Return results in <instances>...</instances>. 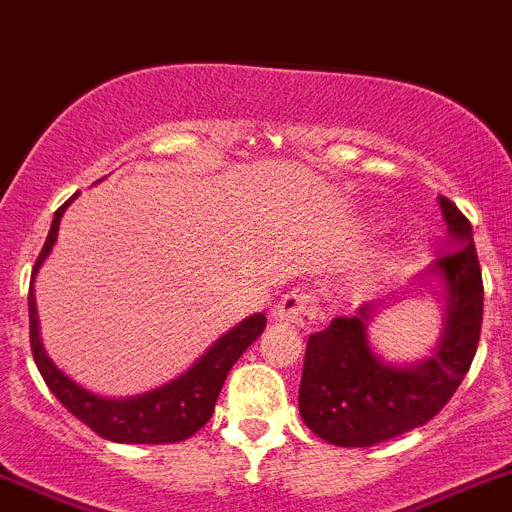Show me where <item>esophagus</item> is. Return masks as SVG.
I'll list each match as a JSON object with an SVG mask.
<instances>
[{"label": "esophagus", "instance_id": "esophagus-1", "mask_svg": "<svg viewBox=\"0 0 512 512\" xmlns=\"http://www.w3.org/2000/svg\"><path fill=\"white\" fill-rule=\"evenodd\" d=\"M273 319L283 321V324L298 326V329H311L319 319V311H316V298L308 293V290H290L278 301V306L273 308Z\"/></svg>", "mask_w": 512, "mask_h": 512}]
</instances>
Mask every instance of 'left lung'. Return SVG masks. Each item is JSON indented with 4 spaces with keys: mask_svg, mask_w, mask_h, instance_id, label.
<instances>
[{
    "mask_svg": "<svg viewBox=\"0 0 512 512\" xmlns=\"http://www.w3.org/2000/svg\"><path fill=\"white\" fill-rule=\"evenodd\" d=\"M451 250L428 270L446 296L444 334L434 357L398 367L372 352L367 324L375 303L336 316L308 336L298 411L319 439L375 446L428 423L451 400L472 365L482 329V270L467 216L439 196Z\"/></svg>",
    "mask_w": 512,
    "mask_h": 512,
    "instance_id": "left-lung-1",
    "label": "left lung"
}]
</instances>
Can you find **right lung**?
<instances>
[{"label": "right lung", "mask_w": 512, "mask_h": 512, "mask_svg": "<svg viewBox=\"0 0 512 512\" xmlns=\"http://www.w3.org/2000/svg\"><path fill=\"white\" fill-rule=\"evenodd\" d=\"M73 199L76 196H71L61 209L55 211L48 239L32 267L27 308H30V347L35 365H38L50 393L101 439L119 441V444H176V441L188 439L211 418L229 370L242 357V352L265 331L267 319L262 313H252L250 319L227 331L191 370L150 393L135 395V398H101V395L89 393L71 377L63 375L53 365V359L45 354L43 342H40L38 306H35V293H32L35 275L53 250L61 216Z\"/></svg>", "instance_id": "1"}]
</instances>
